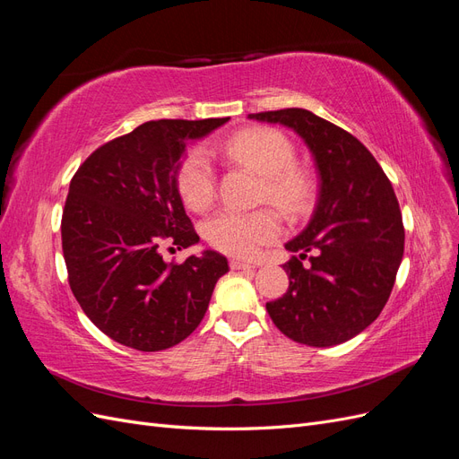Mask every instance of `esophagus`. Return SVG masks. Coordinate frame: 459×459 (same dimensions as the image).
Wrapping results in <instances>:
<instances>
[{
	"label": "esophagus",
	"mask_w": 459,
	"mask_h": 459,
	"mask_svg": "<svg viewBox=\"0 0 459 459\" xmlns=\"http://www.w3.org/2000/svg\"><path fill=\"white\" fill-rule=\"evenodd\" d=\"M230 266H231V270H253V268H255V264H251V262H243V260H231V262H230Z\"/></svg>",
	"instance_id": "obj_1"
}]
</instances>
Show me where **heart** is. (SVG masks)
Here are the masks:
<instances>
[{
  "instance_id": "heart-1",
  "label": "heart",
  "mask_w": 459,
  "mask_h": 459,
  "mask_svg": "<svg viewBox=\"0 0 459 459\" xmlns=\"http://www.w3.org/2000/svg\"><path fill=\"white\" fill-rule=\"evenodd\" d=\"M224 157L247 166L262 178L260 199L287 214H300L310 206L316 184L308 170L297 166V147L275 128H247L231 135L221 147ZM179 197L191 211H206L216 197V172L203 147L189 149L176 170ZM283 221L272 208L255 212L220 211L204 224V238L230 256L253 258L264 245L280 238Z\"/></svg>"
}]
</instances>
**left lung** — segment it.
<instances>
[{
	"mask_svg": "<svg viewBox=\"0 0 459 459\" xmlns=\"http://www.w3.org/2000/svg\"><path fill=\"white\" fill-rule=\"evenodd\" d=\"M248 118L295 130L319 172L310 224L285 245L300 253L283 264L289 289L266 302V310L295 342L317 349L341 344L377 319L404 255V226L391 179L362 142L307 108ZM307 255L309 266L302 267Z\"/></svg>",
	"mask_w": 459,
	"mask_h": 459,
	"instance_id": "obj_1",
	"label": "left lung"
}]
</instances>
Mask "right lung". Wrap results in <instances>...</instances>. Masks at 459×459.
I'll return each mask as SVG.
<instances>
[{
	"mask_svg": "<svg viewBox=\"0 0 459 459\" xmlns=\"http://www.w3.org/2000/svg\"><path fill=\"white\" fill-rule=\"evenodd\" d=\"M230 118L151 120L107 142L80 164L63 208L68 285L107 337L142 352L182 342L197 329L226 256L204 251L164 262L162 245L199 241L176 187L189 140Z\"/></svg>",
	"mask_w": 459,
	"mask_h": 459,
	"instance_id": "obj_1",
	"label": "right lung"
}]
</instances>
